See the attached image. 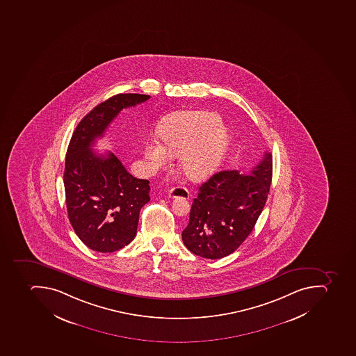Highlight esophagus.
Returning <instances> with one entry per match:
<instances>
[{"label": "esophagus", "instance_id": "34e87169", "mask_svg": "<svg viewBox=\"0 0 356 356\" xmlns=\"http://www.w3.org/2000/svg\"><path fill=\"white\" fill-rule=\"evenodd\" d=\"M190 193H188V188H183V186H174L171 190L168 191V197H182V199H188Z\"/></svg>", "mask_w": 356, "mask_h": 356}]
</instances>
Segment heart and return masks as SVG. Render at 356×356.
<instances>
[{
  "label": "heart",
  "instance_id": "obj_1",
  "mask_svg": "<svg viewBox=\"0 0 356 356\" xmlns=\"http://www.w3.org/2000/svg\"><path fill=\"white\" fill-rule=\"evenodd\" d=\"M159 140L145 145L148 168L157 171L166 168L171 156H181V168L191 179L213 173L228 149L230 135L221 126L219 115L209 111H184L163 120Z\"/></svg>",
  "mask_w": 356,
  "mask_h": 356
}]
</instances>
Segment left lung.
Wrapping results in <instances>:
<instances>
[{
  "mask_svg": "<svg viewBox=\"0 0 356 356\" xmlns=\"http://www.w3.org/2000/svg\"><path fill=\"white\" fill-rule=\"evenodd\" d=\"M273 177V157L266 152L248 174L221 171L200 186L182 240L191 252L220 259L236 251L264 210Z\"/></svg>",
  "mask_w": 356,
  "mask_h": 356,
  "instance_id": "left-lung-1",
  "label": "left lung"
}]
</instances>
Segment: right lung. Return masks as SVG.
Returning <instances> with one entry per match:
<instances>
[{
    "label": "right lung",
    "mask_w": 356,
    "mask_h": 356,
    "mask_svg": "<svg viewBox=\"0 0 356 356\" xmlns=\"http://www.w3.org/2000/svg\"><path fill=\"white\" fill-rule=\"evenodd\" d=\"M151 96L118 94L80 120L69 143L63 183L69 221L91 250L114 252L136 236L140 209L149 201V182L126 171L114 154L91 149L120 111Z\"/></svg>",
    "instance_id": "obj_1"
}]
</instances>
